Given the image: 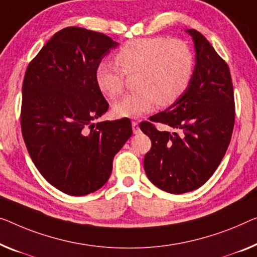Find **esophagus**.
Masks as SVG:
<instances>
[{
  "label": "esophagus",
  "mask_w": 257,
  "mask_h": 257,
  "mask_svg": "<svg viewBox=\"0 0 257 257\" xmlns=\"http://www.w3.org/2000/svg\"><path fill=\"white\" fill-rule=\"evenodd\" d=\"M132 125H133V132H134V134H137V133L140 132L139 122H137V121H133V122H132Z\"/></svg>",
  "instance_id": "1"
}]
</instances>
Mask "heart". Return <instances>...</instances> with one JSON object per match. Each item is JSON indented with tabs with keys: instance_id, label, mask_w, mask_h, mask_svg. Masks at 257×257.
Segmentation results:
<instances>
[{
	"instance_id": "1",
	"label": "heart",
	"mask_w": 257,
	"mask_h": 257,
	"mask_svg": "<svg viewBox=\"0 0 257 257\" xmlns=\"http://www.w3.org/2000/svg\"><path fill=\"white\" fill-rule=\"evenodd\" d=\"M115 61H100L95 79L102 93L115 100L125 87V75L137 74L139 90L113 106V112L121 117H139L157 104L172 105L188 89L195 70L190 46L168 37L130 40L116 52Z\"/></svg>"
}]
</instances>
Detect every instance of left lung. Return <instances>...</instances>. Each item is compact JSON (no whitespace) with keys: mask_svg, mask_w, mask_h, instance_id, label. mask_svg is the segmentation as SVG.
I'll list each match as a JSON object with an SVG mask.
<instances>
[{"mask_svg":"<svg viewBox=\"0 0 257 257\" xmlns=\"http://www.w3.org/2000/svg\"><path fill=\"white\" fill-rule=\"evenodd\" d=\"M196 49V66L188 89L166 110L140 128L151 140L144 170L153 185L183 194L204 185L219 166L235 121L234 91L227 63L196 30H188ZM156 123L176 132H159Z\"/></svg>","mask_w":257,"mask_h":257,"instance_id":"8db88e82","label":"left lung"}]
</instances>
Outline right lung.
<instances>
[{
	"label": "right lung",
	"instance_id": "obj_1",
	"mask_svg": "<svg viewBox=\"0 0 257 257\" xmlns=\"http://www.w3.org/2000/svg\"><path fill=\"white\" fill-rule=\"evenodd\" d=\"M116 46L104 33L70 26L56 32L25 71L21 127L26 149L41 175L72 196L105 185L114 156L133 134L128 117L92 123L109 106L95 70Z\"/></svg>",
	"mask_w": 257,
	"mask_h": 257
}]
</instances>
